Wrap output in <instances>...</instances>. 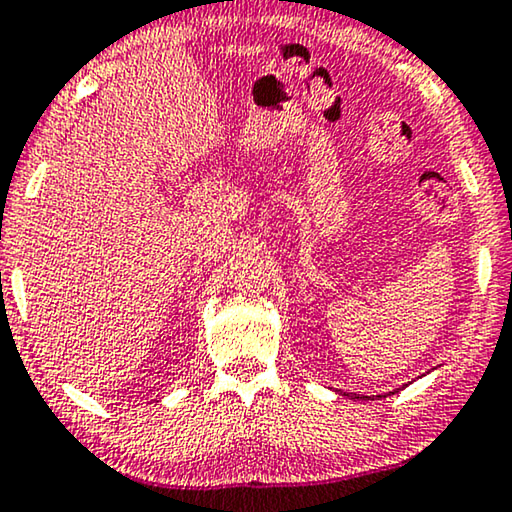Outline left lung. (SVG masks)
Returning a JSON list of instances; mask_svg holds the SVG:
<instances>
[{
  "instance_id": "obj_1",
  "label": "left lung",
  "mask_w": 512,
  "mask_h": 512,
  "mask_svg": "<svg viewBox=\"0 0 512 512\" xmlns=\"http://www.w3.org/2000/svg\"><path fill=\"white\" fill-rule=\"evenodd\" d=\"M345 394V392H343ZM394 394V392H390ZM345 397H352V399H371V397H364V394H345Z\"/></svg>"
}]
</instances>
